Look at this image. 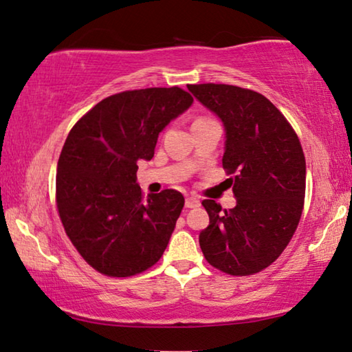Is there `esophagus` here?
<instances>
[{"instance_id": "1", "label": "esophagus", "mask_w": 352, "mask_h": 352, "mask_svg": "<svg viewBox=\"0 0 352 352\" xmlns=\"http://www.w3.org/2000/svg\"><path fill=\"white\" fill-rule=\"evenodd\" d=\"M185 206H186V208L199 207V206H201V201H199V197H196V196H186Z\"/></svg>"}]
</instances>
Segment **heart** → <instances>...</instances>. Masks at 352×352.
<instances>
[{"mask_svg":"<svg viewBox=\"0 0 352 352\" xmlns=\"http://www.w3.org/2000/svg\"><path fill=\"white\" fill-rule=\"evenodd\" d=\"M202 120H207V118H197V120H196V122H202Z\"/></svg>","mask_w":352,"mask_h":352,"instance_id":"obj_1","label":"heart"}]
</instances>
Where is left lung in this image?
Segmentation results:
<instances>
[{"label":"left lung","mask_w":352,"mask_h":352,"mask_svg":"<svg viewBox=\"0 0 352 352\" xmlns=\"http://www.w3.org/2000/svg\"><path fill=\"white\" fill-rule=\"evenodd\" d=\"M226 129L223 167L234 208L202 201L210 224L199 245L210 265L234 276L258 274L291 242L305 199V155L285 115L261 93L224 83L188 85Z\"/></svg>","instance_id":"1"}]
</instances>
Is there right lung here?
Returning <instances> with one entry per match:
<instances>
[{
    "label": "right lung",
    "instance_id": "right-lung-1",
    "mask_svg": "<svg viewBox=\"0 0 352 352\" xmlns=\"http://www.w3.org/2000/svg\"><path fill=\"white\" fill-rule=\"evenodd\" d=\"M191 104L178 87L122 91L72 126L56 169V208L78 254L99 274H142L164 253L185 197L175 190L145 197L135 172Z\"/></svg>",
    "mask_w": 352,
    "mask_h": 352
}]
</instances>
